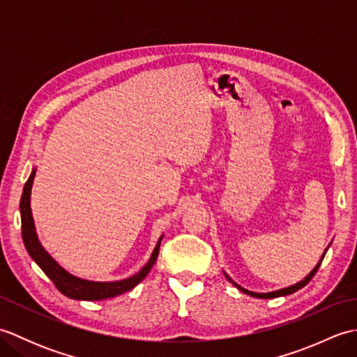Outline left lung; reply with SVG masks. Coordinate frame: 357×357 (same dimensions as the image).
<instances>
[{"label":"left lung","instance_id":"left-lung-1","mask_svg":"<svg viewBox=\"0 0 357 357\" xmlns=\"http://www.w3.org/2000/svg\"><path fill=\"white\" fill-rule=\"evenodd\" d=\"M331 245V244H330ZM328 245V247H330ZM328 247L325 248V252H324V255H322V257H321V261L316 264V267L308 273V275L302 279V280H299V282H296L294 285H290V287H285V288H279V290H275V291H268V293H256V291H250V290H247V288H242L241 285H238L236 282H234V280L227 275V273L224 271V275H225V278L230 280V282L238 288L239 291H242V293H245V294H248V296H253V298H259V299H273V298H280V296H287V294H291V293H294V291H298L299 288H302V287H305L310 280H312V278L316 275V271H317V268H319V265H321V262H322V259H324V256H325V253H327V250H328Z\"/></svg>","mask_w":357,"mask_h":357}]
</instances>
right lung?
<instances>
[{"mask_svg":"<svg viewBox=\"0 0 357 357\" xmlns=\"http://www.w3.org/2000/svg\"><path fill=\"white\" fill-rule=\"evenodd\" d=\"M35 173H36V169L33 167L27 183L24 184V188H22V196L20 202L22 242H24L26 250L30 255V257H32V259L38 264V267H40L45 275L49 276V279L55 284V287L59 291H61L64 296H67V298L77 299V301H102V299L115 298V296L123 294L126 291H130L132 288H135L144 278L149 275V271L156 262L159 245H161L164 234H161V238L158 239L147 264L130 278H126L121 280H109V282H100V280H89V279L78 278L67 271L64 267H61V265H59L47 252H45V248L43 247L36 234L32 208H30V195H32Z\"/></svg>","mask_w":357,"mask_h":357,"instance_id":"1","label":"right lung"}]
</instances>
